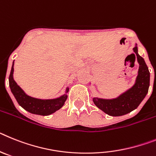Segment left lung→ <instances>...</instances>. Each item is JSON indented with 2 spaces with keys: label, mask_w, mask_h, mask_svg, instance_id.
<instances>
[{
  "label": "left lung",
  "mask_w": 156,
  "mask_h": 156,
  "mask_svg": "<svg viewBox=\"0 0 156 156\" xmlns=\"http://www.w3.org/2000/svg\"><path fill=\"white\" fill-rule=\"evenodd\" d=\"M139 63L137 76L134 85L113 99L93 97L94 104L111 116H122L135 110L146 97L150 85V73L144 59L138 54L136 44L133 48Z\"/></svg>",
  "instance_id": "left-lung-1"
}]
</instances>
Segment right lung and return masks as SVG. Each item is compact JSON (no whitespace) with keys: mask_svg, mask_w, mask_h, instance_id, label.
Returning a JSON list of instances; mask_svg holds the SVG:
<instances>
[{"mask_svg":"<svg viewBox=\"0 0 156 156\" xmlns=\"http://www.w3.org/2000/svg\"><path fill=\"white\" fill-rule=\"evenodd\" d=\"M13 73H14V62L12 63V70L9 75V86L18 104L26 111H27L31 114L45 116L49 115L56 111L59 110L64 105L65 101H67V93L69 91L68 87L66 89L64 94L58 98L48 99V100L34 98L26 94L25 92L17 85L13 78Z\"/></svg>","mask_w":156,"mask_h":156,"instance_id":"add662e5","label":"right lung"}]
</instances>
